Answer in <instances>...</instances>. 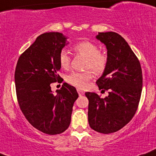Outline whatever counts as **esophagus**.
I'll use <instances>...</instances> for the list:
<instances>
[{
	"label": "esophagus",
	"mask_w": 156,
	"mask_h": 156,
	"mask_svg": "<svg viewBox=\"0 0 156 156\" xmlns=\"http://www.w3.org/2000/svg\"><path fill=\"white\" fill-rule=\"evenodd\" d=\"M78 94H79V95H83L84 94H85V92H83V91L82 90H81V89H78Z\"/></svg>",
	"instance_id": "esophagus-1"
}]
</instances>
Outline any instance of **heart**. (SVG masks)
Returning a JSON list of instances; mask_svg holds the SVG:
<instances>
[{"label":"heart","mask_w":156,"mask_h":156,"mask_svg":"<svg viewBox=\"0 0 156 156\" xmlns=\"http://www.w3.org/2000/svg\"><path fill=\"white\" fill-rule=\"evenodd\" d=\"M76 53L86 57L85 68H91L96 74H101L106 69L108 57L105 53L99 51V47L90 41H81L74 47ZM59 62L63 69H68L71 64V57L68 52L62 50L59 55ZM92 78L91 71L83 72H72L67 78L70 85L78 88H85L88 86V81Z\"/></svg>","instance_id":"b5f03b06"}]
</instances>
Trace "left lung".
<instances>
[{
  "instance_id": "8db88e82",
  "label": "left lung",
  "mask_w": 156,
  "mask_h": 156,
  "mask_svg": "<svg viewBox=\"0 0 156 156\" xmlns=\"http://www.w3.org/2000/svg\"><path fill=\"white\" fill-rule=\"evenodd\" d=\"M95 38L106 46L108 57L96 84L99 89L109 91V95L102 99L95 92H85L88 123L97 132L110 134L124 127L135 114L142 90V71L138 59L118 33H99Z\"/></svg>"
}]
</instances>
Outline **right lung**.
<instances>
[{"label": "right lung", "instance_id": "1", "mask_svg": "<svg viewBox=\"0 0 156 156\" xmlns=\"http://www.w3.org/2000/svg\"><path fill=\"white\" fill-rule=\"evenodd\" d=\"M60 33H46L20 56L15 72L17 99L28 121L37 130L54 135L66 130L71 123L76 88L64 82L54 95L50 84L61 79L59 55L68 44ZM59 82V81H58Z\"/></svg>", "mask_w": 156, "mask_h": 156}]
</instances>
